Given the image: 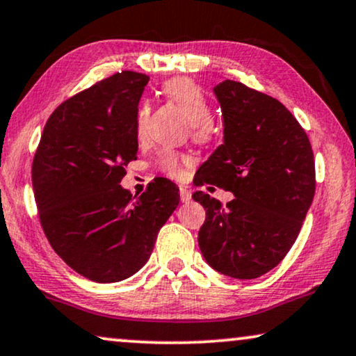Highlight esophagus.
<instances>
[{
	"mask_svg": "<svg viewBox=\"0 0 356 356\" xmlns=\"http://www.w3.org/2000/svg\"><path fill=\"white\" fill-rule=\"evenodd\" d=\"M179 191H181V200H182L184 203H188V202L192 200V192H191V188L186 187V186H181V188H179Z\"/></svg>",
	"mask_w": 356,
	"mask_h": 356,
	"instance_id": "obj_1",
	"label": "esophagus"
}]
</instances>
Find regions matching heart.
I'll use <instances>...</instances> for the list:
<instances>
[{"label": "heart", "instance_id": "b5f03b06", "mask_svg": "<svg viewBox=\"0 0 356 356\" xmlns=\"http://www.w3.org/2000/svg\"><path fill=\"white\" fill-rule=\"evenodd\" d=\"M163 94L170 104L181 111L191 122V134L198 143H207L215 135V123L211 120V104L205 92L188 78H174L164 83ZM149 107L141 104L136 112V136L143 138L148 122ZM187 158L177 154L175 151H163L158 158V168L169 177H181L182 165Z\"/></svg>", "mask_w": 356, "mask_h": 356}]
</instances>
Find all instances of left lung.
<instances>
[{
    "label": "left lung",
    "instance_id": "8db88e82",
    "mask_svg": "<svg viewBox=\"0 0 356 356\" xmlns=\"http://www.w3.org/2000/svg\"><path fill=\"white\" fill-rule=\"evenodd\" d=\"M222 145L197 170L195 186L233 192L226 207L198 191L207 210L198 245L210 267L252 280L282 262L295 244L316 192L306 131L280 101L226 79L215 86Z\"/></svg>",
    "mask_w": 356,
    "mask_h": 356
}]
</instances>
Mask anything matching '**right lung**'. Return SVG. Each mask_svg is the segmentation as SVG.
<instances>
[{
	"mask_svg": "<svg viewBox=\"0 0 356 356\" xmlns=\"http://www.w3.org/2000/svg\"><path fill=\"white\" fill-rule=\"evenodd\" d=\"M148 81L122 71L60 104L32 163L47 239L65 264L97 283L138 272L181 200L168 179H154L140 197L120 186L138 153L136 112Z\"/></svg>",
	"mask_w": 356,
	"mask_h": 356,
	"instance_id": "add662e5",
	"label": "right lung"
}]
</instances>
